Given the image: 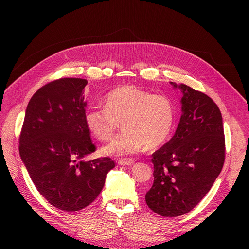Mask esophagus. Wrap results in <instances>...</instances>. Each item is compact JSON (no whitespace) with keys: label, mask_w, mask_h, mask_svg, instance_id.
<instances>
[{"label":"esophagus","mask_w":249,"mask_h":249,"mask_svg":"<svg viewBox=\"0 0 249 249\" xmlns=\"http://www.w3.org/2000/svg\"><path fill=\"white\" fill-rule=\"evenodd\" d=\"M135 162V160L133 159H120L118 160V164L120 165H131Z\"/></svg>","instance_id":"obj_1"}]
</instances>
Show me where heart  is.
I'll return each mask as SVG.
<instances>
[{
    "label": "heart",
    "instance_id": "obj_1",
    "mask_svg": "<svg viewBox=\"0 0 249 249\" xmlns=\"http://www.w3.org/2000/svg\"><path fill=\"white\" fill-rule=\"evenodd\" d=\"M104 108L89 109L85 121L97 139L109 141L122 120L124 130L104 148L109 155L135 153L146 145L149 149L159 147L169 137L175 123L171 99L135 85H122L109 91Z\"/></svg>",
    "mask_w": 249,
    "mask_h": 249
}]
</instances>
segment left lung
<instances>
[{"label":"left lung","instance_id":"1","mask_svg":"<svg viewBox=\"0 0 249 249\" xmlns=\"http://www.w3.org/2000/svg\"><path fill=\"white\" fill-rule=\"evenodd\" d=\"M179 89L182 115L173 138L152 153L154 180L145 195L147 206L163 217L193 210L210 191L225 161L218 106L200 90L186 85Z\"/></svg>","mask_w":249,"mask_h":249}]
</instances>
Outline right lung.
I'll return each mask as SVG.
<instances>
[{"instance_id": "obj_1", "label": "right lung", "mask_w": 249, "mask_h": 249, "mask_svg": "<svg viewBox=\"0 0 249 249\" xmlns=\"http://www.w3.org/2000/svg\"><path fill=\"white\" fill-rule=\"evenodd\" d=\"M85 78L63 77L39 89L26 109L19 152L37 191L62 211L94 202L115 162L86 161L96 151L85 121Z\"/></svg>"}]
</instances>
